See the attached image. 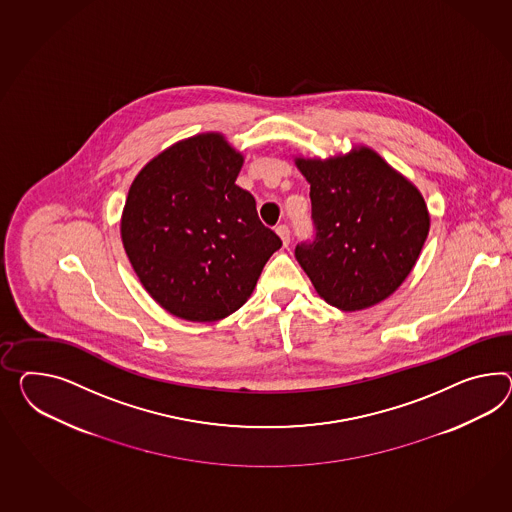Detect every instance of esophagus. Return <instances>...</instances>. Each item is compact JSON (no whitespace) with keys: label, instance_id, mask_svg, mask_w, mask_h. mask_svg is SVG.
Returning <instances> with one entry per match:
<instances>
[{"label":"esophagus","instance_id":"esophagus-1","mask_svg":"<svg viewBox=\"0 0 512 512\" xmlns=\"http://www.w3.org/2000/svg\"><path fill=\"white\" fill-rule=\"evenodd\" d=\"M276 234L280 236V239H282V245L284 247H288L289 245V228L286 226V224H278L276 226Z\"/></svg>","mask_w":512,"mask_h":512}]
</instances>
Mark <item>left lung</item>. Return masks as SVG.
<instances>
[{"instance_id":"obj_1","label":"left lung","mask_w":512,"mask_h":512,"mask_svg":"<svg viewBox=\"0 0 512 512\" xmlns=\"http://www.w3.org/2000/svg\"><path fill=\"white\" fill-rule=\"evenodd\" d=\"M310 184L315 237L295 258L321 299L356 312L388 299L410 275L431 217L418 187L367 146L295 158Z\"/></svg>"}]
</instances>
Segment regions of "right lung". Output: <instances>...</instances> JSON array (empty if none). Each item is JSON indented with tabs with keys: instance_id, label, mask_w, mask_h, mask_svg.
I'll return each mask as SVG.
<instances>
[{
	"instance_id": "1",
	"label": "right lung",
	"mask_w": 512,
	"mask_h": 512,
	"mask_svg": "<svg viewBox=\"0 0 512 512\" xmlns=\"http://www.w3.org/2000/svg\"><path fill=\"white\" fill-rule=\"evenodd\" d=\"M243 156L223 133H198L135 176L120 236L141 284L169 314L211 323L239 310L282 247L236 185Z\"/></svg>"
}]
</instances>
